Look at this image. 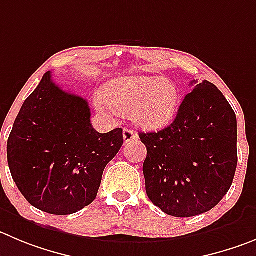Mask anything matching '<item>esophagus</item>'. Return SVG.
<instances>
[{
	"instance_id": "obj_1",
	"label": "esophagus",
	"mask_w": 256,
	"mask_h": 256,
	"mask_svg": "<svg viewBox=\"0 0 256 256\" xmlns=\"http://www.w3.org/2000/svg\"><path fill=\"white\" fill-rule=\"evenodd\" d=\"M124 142L128 144V142H132V140H138L139 139V136H138V134L135 132V131L130 130V128H124Z\"/></svg>"
}]
</instances>
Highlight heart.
Instances as JSON below:
<instances>
[{
    "label": "heart",
    "mask_w": 256,
    "mask_h": 256,
    "mask_svg": "<svg viewBox=\"0 0 256 256\" xmlns=\"http://www.w3.org/2000/svg\"><path fill=\"white\" fill-rule=\"evenodd\" d=\"M100 111L116 116L131 111L134 120L149 128H162L173 120L179 104L174 83L160 77H126L108 83L104 93L96 94Z\"/></svg>",
    "instance_id": "1"
}]
</instances>
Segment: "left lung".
<instances>
[{
	"label": "left lung",
	"mask_w": 256,
	"mask_h": 256,
	"mask_svg": "<svg viewBox=\"0 0 256 256\" xmlns=\"http://www.w3.org/2000/svg\"><path fill=\"white\" fill-rule=\"evenodd\" d=\"M139 136L148 150L146 194L166 214H204L228 192L238 166V121L214 83L194 82L168 128Z\"/></svg>",
	"instance_id": "8db88e82"
}]
</instances>
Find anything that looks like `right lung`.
I'll return each mask as SVG.
<instances>
[{"label":"right lung","mask_w":256,"mask_h":256,"mask_svg":"<svg viewBox=\"0 0 256 256\" xmlns=\"http://www.w3.org/2000/svg\"><path fill=\"white\" fill-rule=\"evenodd\" d=\"M122 144V128L97 132L88 102L62 90L46 72L14 122L7 162L31 206L72 214L96 200L104 168Z\"/></svg>","instance_id":"right-lung-1"}]
</instances>
